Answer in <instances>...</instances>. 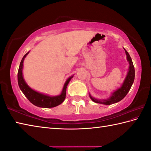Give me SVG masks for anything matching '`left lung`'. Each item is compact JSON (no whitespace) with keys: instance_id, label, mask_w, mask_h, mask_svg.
Masks as SVG:
<instances>
[{"instance_id":"8db88e82","label":"left lung","mask_w":151,"mask_h":151,"mask_svg":"<svg viewBox=\"0 0 151 151\" xmlns=\"http://www.w3.org/2000/svg\"><path fill=\"white\" fill-rule=\"evenodd\" d=\"M124 50L126 54L127 55V60H128V61H129V67L128 75H127L124 81L122 86L120 88H119L116 91H115L114 92L112 93L111 97H110L109 99H107L98 100L97 99H95L93 97H91L90 95L91 99L92 100L93 102L97 103H101V104L104 105H111L113 104V103H116L121 101L123 98H124V97L127 95V93L129 92V91L130 90L132 86L134 81L135 69L130 55H129L128 52H127L125 49Z\"/></svg>"}]
</instances>
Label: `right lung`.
Returning <instances> with one entry per match:
<instances>
[{
  "instance_id": "add662e5",
  "label": "right lung",
  "mask_w": 151,
  "mask_h": 151,
  "mask_svg": "<svg viewBox=\"0 0 151 151\" xmlns=\"http://www.w3.org/2000/svg\"><path fill=\"white\" fill-rule=\"evenodd\" d=\"M29 53V52L27 53L22 58V60L21 61L19 64L18 73H17V81H18V84L21 90L22 91V92L25 96L27 98L29 99V101L35 106H37V107L42 108H52L60 105L61 103L63 102L65 99L67 86L73 76H70V78L67 79L65 84L64 85L61 95L60 96L50 97L46 95H44L42 93H38L37 91L32 90L31 88H29L28 86V85L25 83L24 79H23L22 74L23 60H24L26 55H27Z\"/></svg>"
}]
</instances>
